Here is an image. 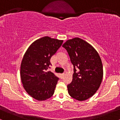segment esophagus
<instances>
[{"mask_svg":"<svg viewBox=\"0 0 120 120\" xmlns=\"http://www.w3.org/2000/svg\"><path fill=\"white\" fill-rule=\"evenodd\" d=\"M64 75H65V74H64V73H63V74H60V76H61V78H63V77H64Z\"/></svg>","mask_w":120,"mask_h":120,"instance_id":"34e87169","label":"esophagus"}]
</instances>
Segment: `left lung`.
Returning <instances> with one entry per match:
<instances>
[{
	"label": "left lung",
	"instance_id": "1",
	"mask_svg": "<svg viewBox=\"0 0 120 120\" xmlns=\"http://www.w3.org/2000/svg\"><path fill=\"white\" fill-rule=\"evenodd\" d=\"M63 47L68 52L74 73L67 86L69 95L79 101L93 96L98 90L103 76L101 59L96 49L79 38L68 40Z\"/></svg>",
	"mask_w": 120,
	"mask_h": 120
}]
</instances>
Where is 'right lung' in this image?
Returning a JSON list of instances; mask_svg holds the SVG:
<instances>
[{
    "label": "right lung",
    "instance_id": "1",
    "mask_svg": "<svg viewBox=\"0 0 120 120\" xmlns=\"http://www.w3.org/2000/svg\"><path fill=\"white\" fill-rule=\"evenodd\" d=\"M63 41L45 37L36 40L26 51L21 61L20 76L25 90L39 101L48 99L54 94L59 80L51 71L50 59Z\"/></svg>",
    "mask_w": 120,
    "mask_h": 120
}]
</instances>
